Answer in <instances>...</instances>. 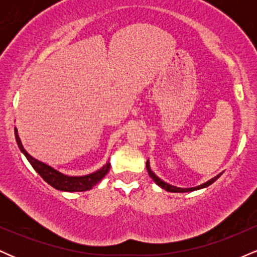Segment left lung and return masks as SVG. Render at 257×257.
I'll return each instance as SVG.
<instances>
[{
  "label": "left lung",
  "mask_w": 257,
  "mask_h": 257,
  "mask_svg": "<svg viewBox=\"0 0 257 257\" xmlns=\"http://www.w3.org/2000/svg\"><path fill=\"white\" fill-rule=\"evenodd\" d=\"M146 168H147V172H149V175L151 176V178L153 179V181H155L156 184H157V185L159 186V187H162V188H163V190L168 191V192H179V193H182V192H191V191H196V190H199V188H204V187H206V186H209V185H211V184H213L214 181H216V180L219 179L220 176H221V174H219V175H216V176H215V178H213V179H211V180H209V181H206L205 184H202V185L197 186V187H191V188H181V187H176V186H172V185L167 184V182H164L163 180H161V179H159L158 176L156 175V174L152 172V170H151V168H150V163H149V161L146 162Z\"/></svg>",
  "instance_id": "left-lung-1"
}]
</instances>
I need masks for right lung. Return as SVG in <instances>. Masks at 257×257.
I'll use <instances>...</instances> for the list:
<instances>
[{
    "instance_id": "1",
    "label": "right lung",
    "mask_w": 257,
    "mask_h": 257,
    "mask_svg": "<svg viewBox=\"0 0 257 257\" xmlns=\"http://www.w3.org/2000/svg\"><path fill=\"white\" fill-rule=\"evenodd\" d=\"M14 134H16V140L18 146H19L20 151L25 155L26 159L30 162L36 172L40 174V176L42 178L47 184H49L52 187H54L55 190L59 191H65V192H83V191L91 190L99 181H101V179L104 178L106 174L110 170V163H106L101 169H99L98 172L91 173L89 175L84 176H69L65 175V174L58 172L54 168L49 167L48 164L43 163V162L37 161L36 158H34L32 156L29 155L25 151L24 146H23L22 141H20L19 135H18L17 128H14Z\"/></svg>"
}]
</instances>
